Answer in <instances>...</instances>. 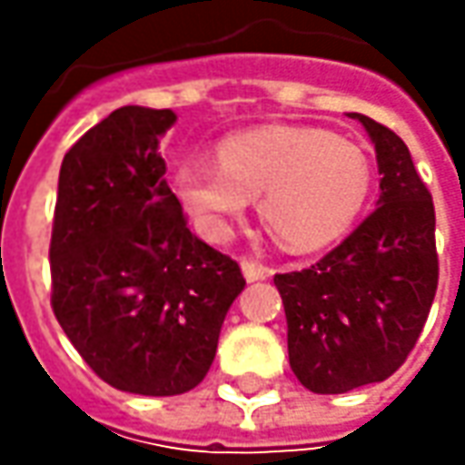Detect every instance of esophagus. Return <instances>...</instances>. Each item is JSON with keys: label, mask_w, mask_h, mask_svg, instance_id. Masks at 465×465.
Here are the masks:
<instances>
[{"label": "esophagus", "mask_w": 465, "mask_h": 465, "mask_svg": "<svg viewBox=\"0 0 465 465\" xmlns=\"http://www.w3.org/2000/svg\"><path fill=\"white\" fill-rule=\"evenodd\" d=\"M241 266H242V274H245L248 282H259V279H266L269 274H272V269H269V266H263V263L256 259H248V256H242Z\"/></svg>", "instance_id": "esophagus-1"}]
</instances>
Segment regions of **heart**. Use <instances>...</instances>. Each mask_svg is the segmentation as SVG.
<instances>
[{
	"label": "heart",
	"instance_id": "heart-1",
	"mask_svg": "<svg viewBox=\"0 0 465 465\" xmlns=\"http://www.w3.org/2000/svg\"><path fill=\"white\" fill-rule=\"evenodd\" d=\"M173 186L212 241H224L248 199H259L261 223L282 248L315 251L357 220L372 165L344 136L312 126H261L223 139L217 163H183Z\"/></svg>",
	"mask_w": 465,
	"mask_h": 465
}]
</instances>
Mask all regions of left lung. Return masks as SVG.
Wrapping results in <instances>:
<instances>
[{
  "instance_id": "obj_1",
  "label": "left lung",
  "mask_w": 465,
  "mask_h": 465,
  "mask_svg": "<svg viewBox=\"0 0 465 465\" xmlns=\"http://www.w3.org/2000/svg\"><path fill=\"white\" fill-rule=\"evenodd\" d=\"M375 142L381 202L308 269L277 274L290 367L312 393L381 383L406 362L438 292L432 193L396 132L351 114Z\"/></svg>"
}]
</instances>
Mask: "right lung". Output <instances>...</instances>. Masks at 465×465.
<instances>
[{"instance_id":"right-lung-1","label":"right lung","mask_w":465,"mask_h":465,"mask_svg":"<svg viewBox=\"0 0 465 465\" xmlns=\"http://www.w3.org/2000/svg\"><path fill=\"white\" fill-rule=\"evenodd\" d=\"M163 108L124 105L64 154L51 227V308L100 381L178 396L204 381L238 261L199 241L165 183Z\"/></svg>"}]
</instances>
